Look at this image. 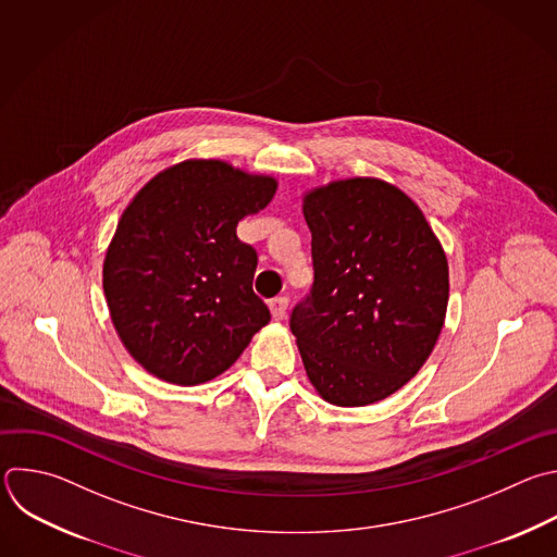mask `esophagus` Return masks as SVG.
Wrapping results in <instances>:
<instances>
[{"label": "esophagus", "instance_id": "obj_1", "mask_svg": "<svg viewBox=\"0 0 557 557\" xmlns=\"http://www.w3.org/2000/svg\"><path fill=\"white\" fill-rule=\"evenodd\" d=\"M269 310H271V317L275 321H282L286 317V310H288V299L286 297H275L269 301Z\"/></svg>", "mask_w": 557, "mask_h": 557}]
</instances>
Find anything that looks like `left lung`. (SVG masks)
I'll use <instances>...</instances> for the list:
<instances>
[{
  "label": "left lung",
  "mask_w": 557,
  "mask_h": 557,
  "mask_svg": "<svg viewBox=\"0 0 557 557\" xmlns=\"http://www.w3.org/2000/svg\"><path fill=\"white\" fill-rule=\"evenodd\" d=\"M314 282L290 332L317 394L367 407L403 389L431 356L448 306V260L396 185L354 176L304 195Z\"/></svg>",
  "instance_id": "8db88e82"
}]
</instances>
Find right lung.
<instances>
[{
	"label": "right lung",
	"mask_w": 557,
	"mask_h": 557,
	"mask_svg": "<svg viewBox=\"0 0 557 557\" xmlns=\"http://www.w3.org/2000/svg\"><path fill=\"white\" fill-rule=\"evenodd\" d=\"M277 178L223 159H185L154 174L120 216L102 288L126 351L159 381L193 387L238 360L271 314L253 293L258 253L236 236Z\"/></svg>",
	"instance_id": "right-lung-1"
}]
</instances>
